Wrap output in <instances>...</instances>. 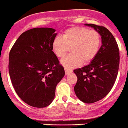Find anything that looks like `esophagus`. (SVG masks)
<instances>
[{"label": "esophagus", "instance_id": "34e87169", "mask_svg": "<svg viewBox=\"0 0 128 128\" xmlns=\"http://www.w3.org/2000/svg\"><path fill=\"white\" fill-rule=\"evenodd\" d=\"M65 75H68L70 73L72 72V70L68 69V68H66V67L65 68Z\"/></svg>", "mask_w": 128, "mask_h": 128}]
</instances>
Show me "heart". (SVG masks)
Here are the masks:
<instances>
[{
	"instance_id": "1",
	"label": "heart",
	"mask_w": 128,
	"mask_h": 128,
	"mask_svg": "<svg viewBox=\"0 0 128 128\" xmlns=\"http://www.w3.org/2000/svg\"><path fill=\"white\" fill-rule=\"evenodd\" d=\"M101 43V36L95 30L85 27H72L65 30L62 38L57 37L52 43L54 54L62 58L70 47L72 53L62 60L61 63L70 69L81 63L91 62L98 54Z\"/></svg>"
}]
</instances>
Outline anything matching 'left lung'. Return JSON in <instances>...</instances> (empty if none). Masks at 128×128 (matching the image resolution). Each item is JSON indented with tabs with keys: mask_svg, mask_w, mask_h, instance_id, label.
I'll list each match as a JSON object with an SVG mask.
<instances>
[{
	"mask_svg": "<svg viewBox=\"0 0 128 128\" xmlns=\"http://www.w3.org/2000/svg\"><path fill=\"white\" fill-rule=\"evenodd\" d=\"M85 25L100 33L102 44L90 63L74 70L78 78L74 89L81 101L92 104L104 98L112 89L117 77L120 54L114 36L106 28L93 24Z\"/></svg>",
	"mask_w": 128,
	"mask_h": 128,
	"instance_id": "left-lung-1",
	"label": "left lung"
}]
</instances>
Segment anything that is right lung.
Segmentation results:
<instances>
[{"instance_id": "add662e5", "label": "right lung", "mask_w": 128, "mask_h": 128, "mask_svg": "<svg viewBox=\"0 0 128 128\" xmlns=\"http://www.w3.org/2000/svg\"><path fill=\"white\" fill-rule=\"evenodd\" d=\"M51 28H36L24 32L9 54V74L17 95L35 108L50 104L56 87L65 76L52 49L57 33Z\"/></svg>"}]
</instances>
